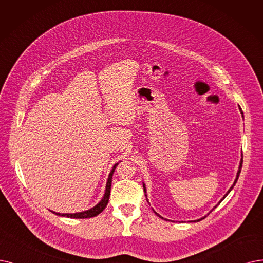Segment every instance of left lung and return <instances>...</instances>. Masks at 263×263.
<instances>
[{"instance_id":"left-lung-1","label":"left lung","mask_w":263,"mask_h":263,"mask_svg":"<svg viewBox=\"0 0 263 263\" xmlns=\"http://www.w3.org/2000/svg\"><path fill=\"white\" fill-rule=\"evenodd\" d=\"M241 165H243V157H241V160H240V163H239V167H238V172H237V175H236V179H235V181H234L233 185L230 187V190L228 191V193H227V194H226V195L223 196V198H224V197H226V196H227V195H228V194L230 193V191H231V190H232V189H233V186L235 185V183H236V181H237V179H238V176H239V174H240V170H241ZM143 189H144V192H145V187H144V184H143ZM223 198H222V199H223ZM222 199H221V201H222ZM220 203H221V202H220ZM155 214H156V213H155ZM156 215H157V216H159V217H161V216H160L159 214H156ZM161 218H162V217H161ZM199 220H201V219H199ZM199 220H197V221H199Z\"/></svg>"}]
</instances>
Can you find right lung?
<instances>
[{
  "label": "right lung",
  "mask_w": 263,
  "mask_h": 263,
  "mask_svg": "<svg viewBox=\"0 0 263 263\" xmlns=\"http://www.w3.org/2000/svg\"><path fill=\"white\" fill-rule=\"evenodd\" d=\"M119 165V163L115 164L112 168V171L109 175L108 178V181H107V186H106V192H104V195L102 197L101 201L95 206L86 212H82V213H77V214H59V213H55L52 212L54 214L58 215V216H62V217H68V218H73V219H84V218H91V217H95L97 215H99L104 208H106L108 202H109V197H110V191H111V182H112V176L113 173L115 171V168Z\"/></svg>",
  "instance_id": "1"
}]
</instances>
